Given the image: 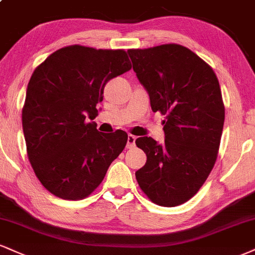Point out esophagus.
Here are the masks:
<instances>
[{"label": "esophagus", "mask_w": 255, "mask_h": 255, "mask_svg": "<svg viewBox=\"0 0 255 255\" xmlns=\"http://www.w3.org/2000/svg\"><path fill=\"white\" fill-rule=\"evenodd\" d=\"M135 140H136V137L134 135H131V134H129L127 137V148H133V147L135 146Z\"/></svg>", "instance_id": "34e87169"}]
</instances>
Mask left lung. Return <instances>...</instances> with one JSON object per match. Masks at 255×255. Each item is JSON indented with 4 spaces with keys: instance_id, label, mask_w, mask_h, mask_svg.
Returning a JSON list of instances; mask_svg holds the SVG:
<instances>
[{
    "instance_id": "8db88e82",
    "label": "left lung",
    "mask_w": 255,
    "mask_h": 255,
    "mask_svg": "<svg viewBox=\"0 0 255 255\" xmlns=\"http://www.w3.org/2000/svg\"><path fill=\"white\" fill-rule=\"evenodd\" d=\"M128 54L152 110L166 115L164 142L135 140L147 155L136 180L153 203L176 207L197 194L215 165L225 124L219 79L197 54L177 44Z\"/></svg>"
}]
</instances>
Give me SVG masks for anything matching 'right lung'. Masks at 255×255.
Returning <instances> with one entry per match:
<instances>
[{
  "mask_svg": "<svg viewBox=\"0 0 255 255\" xmlns=\"http://www.w3.org/2000/svg\"><path fill=\"white\" fill-rule=\"evenodd\" d=\"M124 50L63 47L36 67L27 87L22 128L33 170L51 194L82 199L124 151L127 133H101L94 120L104 85L129 71Z\"/></svg>",
  "mask_w": 255,
  "mask_h": 255,
  "instance_id": "obj_1",
  "label": "right lung"
}]
</instances>
